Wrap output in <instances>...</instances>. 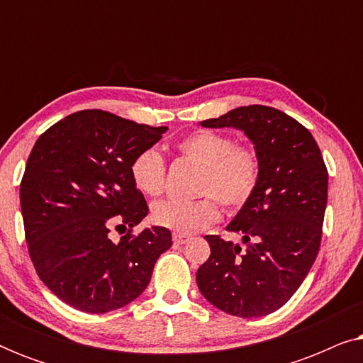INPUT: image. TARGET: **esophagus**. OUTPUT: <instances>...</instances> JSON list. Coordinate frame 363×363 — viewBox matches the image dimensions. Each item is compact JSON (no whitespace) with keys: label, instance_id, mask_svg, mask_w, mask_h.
Listing matches in <instances>:
<instances>
[{"label":"esophagus","instance_id":"obj_1","mask_svg":"<svg viewBox=\"0 0 363 363\" xmlns=\"http://www.w3.org/2000/svg\"><path fill=\"white\" fill-rule=\"evenodd\" d=\"M188 240H190V236H188V235H180V233H173V242H177V245H185Z\"/></svg>","mask_w":363,"mask_h":363}]
</instances>
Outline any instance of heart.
<instances>
[{"mask_svg": "<svg viewBox=\"0 0 363 363\" xmlns=\"http://www.w3.org/2000/svg\"><path fill=\"white\" fill-rule=\"evenodd\" d=\"M183 158L201 167L193 201L165 200L152 208L157 226L191 235L211 226L220 218V205L226 211H241L259 188L262 162L256 148L235 143L230 135L213 130H196L178 142ZM130 178L142 195L157 198L165 190L167 165L157 148H145L130 163Z\"/></svg>", "mask_w": 363, "mask_h": 363, "instance_id": "obj_1", "label": "heart"}]
</instances>
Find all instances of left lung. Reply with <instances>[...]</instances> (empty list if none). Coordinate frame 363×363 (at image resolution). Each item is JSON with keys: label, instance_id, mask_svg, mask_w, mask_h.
<instances>
[{"label": "left lung", "instance_id": "left-lung-1", "mask_svg": "<svg viewBox=\"0 0 363 363\" xmlns=\"http://www.w3.org/2000/svg\"><path fill=\"white\" fill-rule=\"evenodd\" d=\"M203 127H236L255 143L262 162L256 195L226 228L250 242L245 252L221 236L198 267L196 284L226 314L261 317L281 309L311 271L322 240L329 173L307 128L267 106L238 107Z\"/></svg>", "mask_w": 363, "mask_h": 363}]
</instances>
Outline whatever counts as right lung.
Segmentation results:
<instances>
[{
  "label": "right lung",
  "instance_id": "obj_1",
  "mask_svg": "<svg viewBox=\"0 0 363 363\" xmlns=\"http://www.w3.org/2000/svg\"><path fill=\"white\" fill-rule=\"evenodd\" d=\"M163 132L87 108L34 143L19 190L24 236L38 276L66 304L91 314L121 309L145 291L158 256L172 246L167 228L133 233L148 205L130 163ZM112 227L126 230L118 243L108 236Z\"/></svg>",
  "mask_w": 363,
  "mask_h": 363
}]
</instances>
